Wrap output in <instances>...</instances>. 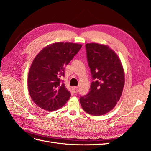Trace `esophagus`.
Masks as SVG:
<instances>
[{
	"label": "esophagus",
	"mask_w": 151,
	"mask_h": 151,
	"mask_svg": "<svg viewBox=\"0 0 151 151\" xmlns=\"http://www.w3.org/2000/svg\"><path fill=\"white\" fill-rule=\"evenodd\" d=\"M73 90H74V93H77L78 92V88L77 87H73Z\"/></svg>",
	"instance_id": "obj_1"
}]
</instances>
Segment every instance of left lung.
Here are the masks:
<instances>
[{
    "mask_svg": "<svg viewBox=\"0 0 151 151\" xmlns=\"http://www.w3.org/2000/svg\"><path fill=\"white\" fill-rule=\"evenodd\" d=\"M86 48L94 81L80 103L86 113L100 116L110 111L119 101L125 84L124 70L117 54L108 45L91 43Z\"/></svg>",
    "mask_w": 151,
    "mask_h": 151,
    "instance_id": "left-lung-1",
    "label": "left lung"
}]
</instances>
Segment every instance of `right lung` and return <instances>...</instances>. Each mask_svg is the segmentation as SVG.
<instances>
[{
	"mask_svg": "<svg viewBox=\"0 0 151 151\" xmlns=\"http://www.w3.org/2000/svg\"><path fill=\"white\" fill-rule=\"evenodd\" d=\"M81 47L78 43L57 42L47 45L36 55L29 70L28 88L38 106L53 111L69 99L70 93L60 77L65 76V67Z\"/></svg>",
	"mask_w": 151,
	"mask_h": 151,
	"instance_id": "1",
	"label": "right lung"
}]
</instances>
